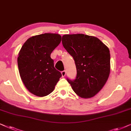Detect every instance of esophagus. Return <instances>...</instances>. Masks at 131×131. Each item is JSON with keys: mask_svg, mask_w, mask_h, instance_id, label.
Returning <instances> with one entry per match:
<instances>
[{"mask_svg": "<svg viewBox=\"0 0 131 131\" xmlns=\"http://www.w3.org/2000/svg\"><path fill=\"white\" fill-rule=\"evenodd\" d=\"M61 74H62V77H64L66 75V71H62V72H61Z\"/></svg>", "mask_w": 131, "mask_h": 131, "instance_id": "1", "label": "esophagus"}]
</instances>
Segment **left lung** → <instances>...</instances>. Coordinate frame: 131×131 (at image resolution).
<instances>
[{
	"label": "left lung",
	"mask_w": 131,
	"mask_h": 131,
	"mask_svg": "<svg viewBox=\"0 0 131 131\" xmlns=\"http://www.w3.org/2000/svg\"><path fill=\"white\" fill-rule=\"evenodd\" d=\"M62 44L74 59L75 80L67 79L78 96L90 98L104 86L110 73V53L107 45L93 36L64 35Z\"/></svg>",
	"instance_id": "1"
}]
</instances>
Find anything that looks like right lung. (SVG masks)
Instances as JSON below:
<instances>
[{
    "instance_id": "right-lung-1",
    "label": "right lung",
    "mask_w": 131,
    "mask_h": 131,
    "mask_svg": "<svg viewBox=\"0 0 131 131\" xmlns=\"http://www.w3.org/2000/svg\"><path fill=\"white\" fill-rule=\"evenodd\" d=\"M61 39L60 35L51 33L32 36L19 51L17 63L21 79L26 89L37 96L51 93L62 77L50 57Z\"/></svg>"
}]
</instances>
